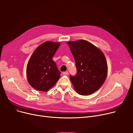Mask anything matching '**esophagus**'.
I'll list each match as a JSON object with an SVG mask.
<instances>
[{"label": "esophagus", "mask_w": 133, "mask_h": 133, "mask_svg": "<svg viewBox=\"0 0 133 133\" xmlns=\"http://www.w3.org/2000/svg\"><path fill=\"white\" fill-rule=\"evenodd\" d=\"M62 74L64 75H68V71H66V72H64L62 73Z\"/></svg>", "instance_id": "34e87169"}]
</instances>
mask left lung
<instances>
[{"label":"left lung","instance_id":"left-lung-1","mask_svg":"<svg viewBox=\"0 0 133 133\" xmlns=\"http://www.w3.org/2000/svg\"><path fill=\"white\" fill-rule=\"evenodd\" d=\"M73 55L77 73L69 78L75 91L82 95L92 94L103 84L108 72L107 63L102 52L88 41H68Z\"/></svg>","mask_w":133,"mask_h":133}]
</instances>
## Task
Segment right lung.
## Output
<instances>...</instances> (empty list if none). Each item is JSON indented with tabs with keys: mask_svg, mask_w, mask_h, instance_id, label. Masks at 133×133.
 I'll use <instances>...</instances> for the list:
<instances>
[{
	"mask_svg": "<svg viewBox=\"0 0 133 133\" xmlns=\"http://www.w3.org/2000/svg\"><path fill=\"white\" fill-rule=\"evenodd\" d=\"M60 43L47 41L34 51L27 65V78L30 85L39 91L47 92L60 78V72L52 58Z\"/></svg>",
	"mask_w": 133,
	"mask_h": 133,
	"instance_id": "1",
	"label": "right lung"
}]
</instances>
